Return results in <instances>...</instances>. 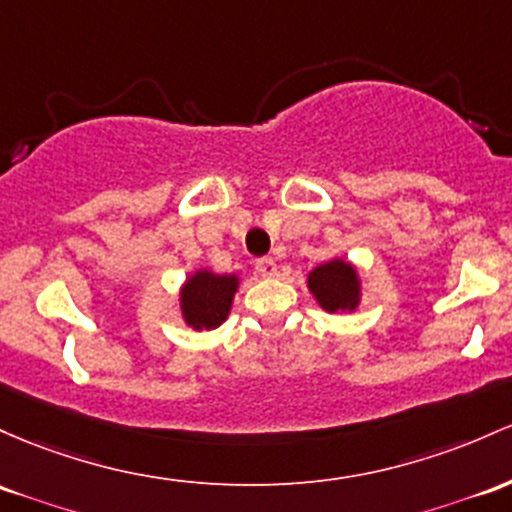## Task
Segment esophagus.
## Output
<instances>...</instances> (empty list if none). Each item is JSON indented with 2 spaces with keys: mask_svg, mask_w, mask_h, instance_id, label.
Masks as SVG:
<instances>
[{
  "mask_svg": "<svg viewBox=\"0 0 512 512\" xmlns=\"http://www.w3.org/2000/svg\"><path fill=\"white\" fill-rule=\"evenodd\" d=\"M255 269L260 277H274L279 267H277V260H274V257H260V260L255 262Z\"/></svg>",
  "mask_w": 512,
  "mask_h": 512,
  "instance_id": "34e87169",
  "label": "esophagus"
}]
</instances>
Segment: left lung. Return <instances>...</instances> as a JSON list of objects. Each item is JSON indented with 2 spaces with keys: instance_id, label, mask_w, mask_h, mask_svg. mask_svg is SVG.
<instances>
[{
  "instance_id": "left-lung-1",
  "label": "left lung",
  "mask_w": 512,
  "mask_h": 512,
  "mask_svg": "<svg viewBox=\"0 0 512 512\" xmlns=\"http://www.w3.org/2000/svg\"><path fill=\"white\" fill-rule=\"evenodd\" d=\"M306 286L325 313H355L362 303L359 269L342 257L313 267L306 277Z\"/></svg>"
}]
</instances>
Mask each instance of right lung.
Segmentation results:
<instances>
[{"label":"right lung","instance_id":"obj_1","mask_svg":"<svg viewBox=\"0 0 512 512\" xmlns=\"http://www.w3.org/2000/svg\"><path fill=\"white\" fill-rule=\"evenodd\" d=\"M240 289L238 274H218L209 267L194 269L179 286V313L187 328L216 330L226 323L233 308L235 291Z\"/></svg>","mask_w":512,"mask_h":512}]
</instances>
